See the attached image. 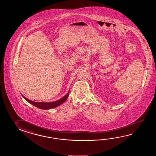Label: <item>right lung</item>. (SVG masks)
I'll list each match as a JSON object with an SVG mask.
<instances>
[{"label": "right lung", "mask_w": 156, "mask_h": 156, "mask_svg": "<svg viewBox=\"0 0 156 156\" xmlns=\"http://www.w3.org/2000/svg\"><path fill=\"white\" fill-rule=\"evenodd\" d=\"M69 94V92L67 93L66 95L64 96L62 98L60 99L59 100H58L57 101H54L52 102H35L32 101L30 100H29L28 98H26L24 96L22 95L23 98L26 99L27 102H28L29 103L32 104L33 105L35 106L37 108H41L42 109H50L52 108H55L58 106L61 105L62 104H63L64 102L67 100L68 98V97Z\"/></svg>", "instance_id": "right-lung-1"}]
</instances>
